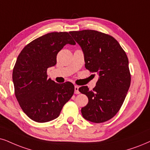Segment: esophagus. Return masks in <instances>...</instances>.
Returning a JSON list of instances; mask_svg holds the SVG:
<instances>
[{
  "instance_id": "34e87169",
  "label": "esophagus",
  "mask_w": 150,
  "mask_h": 150,
  "mask_svg": "<svg viewBox=\"0 0 150 150\" xmlns=\"http://www.w3.org/2000/svg\"><path fill=\"white\" fill-rule=\"evenodd\" d=\"M75 94H79V86L77 85H75Z\"/></svg>"
}]
</instances>
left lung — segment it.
<instances>
[{
  "mask_svg": "<svg viewBox=\"0 0 150 150\" xmlns=\"http://www.w3.org/2000/svg\"><path fill=\"white\" fill-rule=\"evenodd\" d=\"M69 33L84 52L85 68L99 75L92 91L87 86L79 88L88 99L81 114L91 122H106L118 112L130 86L127 56L116 39L107 34L92 30Z\"/></svg>",
  "mask_w": 150,
  "mask_h": 150,
  "instance_id": "8db88e82",
  "label": "left lung"
}]
</instances>
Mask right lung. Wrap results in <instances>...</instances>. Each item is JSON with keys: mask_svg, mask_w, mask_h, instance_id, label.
Wrapping results in <instances>:
<instances>
[{"mask_svg": "<svg viewBox=\"0 0 150 150\" xmlns=\"http://www.w3.org/2000/svg\"><path fill=\"white\" fill-rule=\"evenodd\" d=\"M68 43L75 44L69 33H50L26 45L17 57L12 73L15 96L23 112L35 122L57 118L74 93L70 81L58 84L47 78V69L55 65L57 53Z\"/></svg>", "mask_w": 150, "mask_h": 150, "instance_id": "obj_1", "label": "right lung"}]
</instances>
